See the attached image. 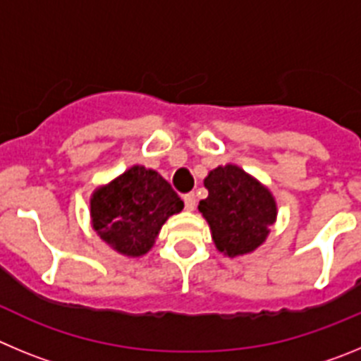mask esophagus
Listing matches in <instances>:
<instances>
[{
    "mask_svg": "<svg viewBox=\"0 0 361 361\" xmlns=\"http://www.w3.org/2000/svg\"><path fill=\"white\" fill-rule=\"evenodd\" d=\"M184 206H186L188 212H193V209H195L197 206L195 193H186V195H184Z\"/></svg>",
    "mask_w": 361,
    "mask_h": 361,
    "instance_id": "esophagus-1",
    "label": "esophagus"
}]
</instances>
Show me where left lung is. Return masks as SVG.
I'll use <instances>...</instances> for the list:
<instances>
[{"label":"left lung","instance_id":"1","mask_svg":"<svg viewBox=\"0 0 361 361\" xmlns=\"http://www.w3.org/2000/svg\"><path fill=\"white\" fill-rule=\"evenodd\" d=\"M204 186L208 197L199 202V212L220 253L244 257L266 242L279 215L269 188L237 164L216 166L204 178Z\"/></svg>","mask_w":361,"mask_h":361}]
</instances>
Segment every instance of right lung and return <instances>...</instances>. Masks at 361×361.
Listing matches in <instances>:
<instances>
[{"label":"right lung","instance_id":"obj_1","mask_svg":"<svg viewBox=\"0 0 361 361\" xmlns=\"http://www.w3.org/2000/svg\"><path fill=\"white\" fill-rule=\"evenodd\" d=\"M184 202L170 183L141 164L97 186L90 197L92 229L124 257H142L153 247L164 222Z\"/></svg>","mask_w":361,"mask_h":361}]
</instances>
